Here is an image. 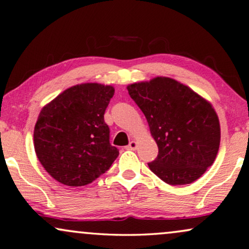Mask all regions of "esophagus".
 I'll list each match as a JSON object with an SVG mask.
<instances>
[{"label":"esophagus","mask_w":249,"mask_h":249,"mask_svg":"<svg viewBox=\"0 0 249 249\" xmlns=\"http://www.w3.org/2000/svg\"><path fill=\"white\" fill-rule=\"evenodd\" d=\"M137 147H138L137 142L132 140V141H130V143H128V145H126V149H128V150H135V149H137Z\"/></svg>","instance_id":"obj_1"}]
</instances>
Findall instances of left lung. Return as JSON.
<instances>
[{"label":"left lung","instance_id":"obj_1","mask_svg":"<svg viewBox=\"0 0 249 249\" xmlns=\"http://www.w3.org/2000/svg\"><path fill=\"white\" fill-rule=\"evenodd\" d=\"M127 90L157 142V157L148 164L151 172L172 185L199 178L220 147V123L210 102L168 77L134 83Z\"/></svg>","mask_w":249,"mask_h":249}]
</instances>
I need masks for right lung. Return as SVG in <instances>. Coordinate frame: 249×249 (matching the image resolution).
I'll list each match as a JSON object with an SVG mask.
<instances>
[{
  "mask_svg": "<svg viewBox=\"0 0 249 249\" xmlns=\"http://www.w3.org/2000/svg\"><path fill=\"white\" fill-rule=\"evenodd\" d=\"M114 92L112 86L98 83L75 85L39 112L35 152L54 180L69 187L92 183L118 157L104 118Z\"/></svg>",
  "mask_w": 249,
  "mask_h": 249,
  "instance_id": "right-lung-1",
  "label": "right lung"
}]
</instances>
